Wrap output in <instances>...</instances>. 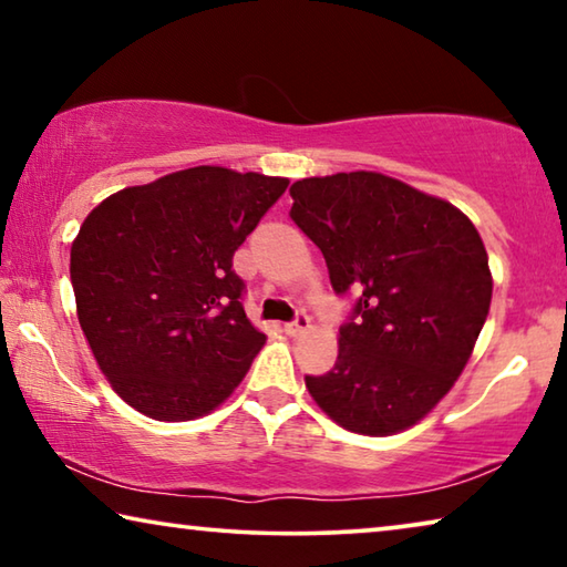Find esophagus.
Listing matches in <instances>:
<instances>
[{
	"label": "esophagus",
	"instance_id": "1",
	"mask_svg": "<svg viewBox=\"0 0 567 567\" xmlns=\"http://www.w3.org/2000/svg\"><path fill=\"white\" fill-rule=\"evenodd\" d=\"M307 328H310V315H307L305 310H297L295 320H290V322L285 324V332H287V334H300V332H305Z\"/></svg>",
	"mask_w": 567,
	"mask_h": 567
}]
</instances>
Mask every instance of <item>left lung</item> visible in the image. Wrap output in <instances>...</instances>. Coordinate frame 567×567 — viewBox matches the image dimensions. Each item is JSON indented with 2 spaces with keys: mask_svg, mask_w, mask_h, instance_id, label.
Here are the masks:
<instances>
[{
  "mask_svg": "<svg viewBox=\"0 0 567 567\" xmlns=\"http://www.w3.org/2000/svg\"><path fill=\"white\" fill-rule=\"evenodd\" d=\"M290 195L292 223L320 247L332 290L354 292L338 362L305 375L307 390L352 433L415 425L455 385L491 310L475 225L378 172L300 179Z\"/></svg>",
  "mask_w": 567,
  "mask_h": 567,
  "instance_id": "left-lung-1",
  "label": "left lung"
}]
</instances>
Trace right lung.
I'll return each mask as SVG.
<instances>
[{
	"label": "right lung",
	"mask_w": 567,
	"mask_h": 567,
	"mask_svg": "<svg viewBox=\"0 0 567 567\" xmlns=\"http://www.w3.org/2000/svg\"><path fill=\"white\" fill-rule=\"evenodd\" d=\"M287 185L203 165L120 189L82 223L76 315L100 370L142 415H207L245 378L265 334L247 320L233 257Z\"/></svg>",
	"instance_id": "right-lung-1"
}]
</instances>
